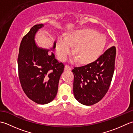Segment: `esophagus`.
I'll list each match as a JSON object with an SVG mask.
<instances>
[{"label": "esophagus", "mask_w": 133, "mask_h": 133, "mask_svg": "<svg viewBox=\"0 0 133 133\" xmlns=\"http://www.w3.org/2000/svg\"><path fill=\"white\" fill-rule=\"evenodd\" d=\"M64 70H66V71H70V70H71V68L69 66V65H66L64 67Z\"/></svg>", "instance_id": "34e87169"}]
</instances>
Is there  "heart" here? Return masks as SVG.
<instances>
[{
	"label": "heart",
	"instance_id": "heart-1",
	"mask_svg": "<svg viewBox=\"0 0 133 133\" xmlns=\"http://www.w3.org/2000/svg\"><path fill=\"white\" fill-rule=\"evenodd\" d=\"M106 37L96 31L85 29L75 30L70 32L67 38H59L56 42V50L62 61H65L72 52L80 62L89 63L99 57L105 47Z\"/></svg>",
	"mask_w": 133,
	"mask_h": 133
}]
</instances>
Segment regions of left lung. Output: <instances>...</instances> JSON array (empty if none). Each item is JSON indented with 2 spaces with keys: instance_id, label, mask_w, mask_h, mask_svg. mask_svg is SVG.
Masks as SVG:
<instances>
[{
  "instance_id": "1",
  "label": "left lung",
  "mask_w": 133,
  "mask_h": 133,
  "mask_svg": "<svg viewBox=\"0 0 133 133\" xmlns=\"http://www.w3.org/2000/svg\"><path fill=\"white\" fill-rule=\"evenodd\" d=\"M115 55L116 49L112 46L95 61L74 67L73 92L79 102L90 106L104 97L114 74Z\"/></svg>"
}]
</instances>
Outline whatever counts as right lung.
Returning a JSON list of instances; mask_svg holds the SVG:
<instances>
[{"label":"right lung","mask_w":133,"mask_h":133,"mask_svg":"<svg viewBox=\"0 0 133 133\" xmlns=\"http://www.w3.org/2000/svg\"><path fill=\"white\" fill-rule=\"evenodd\" d=\"M44 24L34 26L22 39L18 58L19 78L25 94L35 103L44 104L56 97L61 75L64 66L55 58L50 50L39 47L35 37Z\"/></svg>","instance_id":"1"}]
</instances>
